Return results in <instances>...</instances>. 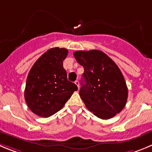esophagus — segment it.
I'll return each mask as SVG.
<instances>
[{
  "label": "esophagus",
  "instance_id": "34e87169",
  "mask_svg": "<svg viewBox=\"0 0 152 152\" xmlns=\"http://www.w3.org/2000/svg\"><path fill=\"white\" fill-rule=\"evenodd\" d=\"M75 84H76V86H77V87L79 88V81H78V80L75 81Z\"/></svg>",
  "mask_w": 152,
  "mask_h": 152
}]
</instances>
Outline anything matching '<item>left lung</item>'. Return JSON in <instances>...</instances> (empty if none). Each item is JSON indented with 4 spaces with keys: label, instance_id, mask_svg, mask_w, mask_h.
<instances>
[{
    "label": "left lung",
    "instance_id": "8db88e82",
    "mask_svg": "<svg viewBox=\"0 0 152 152\" xmlns=\"http://www.w3.org/2000/svg\"><path fill=\"white\" fill-rule=\"evenodd\" d=\"M73 55L84 67L79 95L87 109L101 119L114 117L124 109L128 96L118 66L101 51H77Z\"/></svg>",
    "mask_w": 152,
    "mask_h": 152
}]
</instances>
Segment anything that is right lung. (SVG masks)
<instances>
[{"mask_svg":"<svg viewBox=\"0 0 152 152\" xmlns=\"http://www.w3.org/2000/svg\"><path fill=\"white\" fill-rule=\"evenodd\" d=\"M68 50L55 47L39 57L30 69L26 81L25 99L37 115L48 118L61 110L70 98L76 85L67 80L63 61Z\"/></svg>","mask_w":152,"mask_h":152,"instance_id":"1","label":"right lung"}]
</instances>
